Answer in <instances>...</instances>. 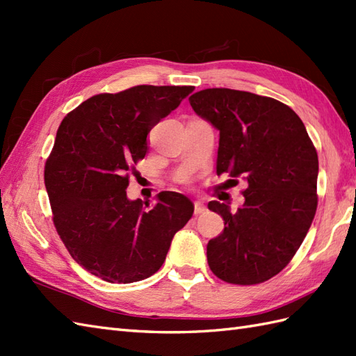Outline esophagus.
<instances>
[{
	"label": "esophagus",
	"mask_w": 356,
	"mask_h": 356,
	"mask_svg": "<svg viewBox=\"0 0 356 356\" xmlns=\"http://www.w3.org/2000/svg\"><path fill=\"white\" fill-rule=\"evenodd\" d=\"M207 211V207L203 205V203H200V202H194V214L195 216H200V214H203Z\"/></svg>",
	"instance_id": "obj_1"
}]
</instances>
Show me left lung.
Returning <instances> with one entry per match:
<instances>
[{"label":"left lung","mask_w":356,"mask_h":356,"mask_svg":"<svg viewBox=\"0 0 356 356\" xmlns=\"http://www.w3.org/2000/svg\"><path fill=\"white\" fill-rule=\"evenodd\" d=\"M193 110L220 131L217 174L243 177L236 213L213 200L225 229L209 240L211 270L232 284H259L292 260L315 217L318 154L305 124L286 104L231 88L190 96Z\"/></svg>","instance_id":"left-lung-1"}]
</instances>
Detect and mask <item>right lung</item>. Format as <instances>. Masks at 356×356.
I'll return each instance as SVG.
<instances>
[{"instance_id":"right-lung-1","label":"right lung","mask_w":356,"mask_h":356,"mask_svg":"<svg viewBox=\"0 0 356 356\" xmlns=\"http://www.w3.org/2000/svg\"><path fill=\"white\" fill-rule=\"evenodd\" d=\"M191 86H136L101 93L67 115L44 166L53 225L73 260L108 283H133L161 269L193 202L162 191L157 203L128 200L130 172L147 136L179 107Z\"/></svg>"}]
</instances>
